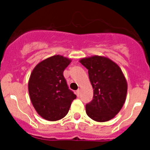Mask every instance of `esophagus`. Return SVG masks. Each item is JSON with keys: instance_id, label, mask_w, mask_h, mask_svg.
<instances>
[{"instance_id": "obj_1", "label": "esophagus", "mask_w": 150, "mask_h": 150, "mask_svg": "<svg viewBox=\"0 0 150 150\" xmlns=\"http://www.w3.org/2000/svg\"><path fill=\"white\" fill-rule=\"evenodd\" d=\"M76 95H77V97H79V95H80V89H79V88H78V89L76 90Z\"/></svg>"}]
</instances>
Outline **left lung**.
<instances>
[{"label":"left lung","mask_w":150,"mask_h":150,"mask_svg":"<svg viewBox=\"0 0 150 150\" xmlns=\"http://www.w3.org/2000/svg\"><path fill=\"white\" fill-rule=\"evenodd\" d=\"M79 62L88 69L94 89L93 99L86 105V113L96 122L112 120L122 109L126 99L128 84L118 64L108 58H83Z\"/></svg>","instance_id":"obj_1"}]
</instances>
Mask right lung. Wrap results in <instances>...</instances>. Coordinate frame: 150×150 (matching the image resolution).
Returning a JSON list of instances; mask_svg holds the SVG:
<instances>
[{"mask_svg":"<svg viewBox=\"0 0 150 150\" xmlns=\"http://www.w3.org/2000/svg\"><path fill=\"white\" fill-rule=\"evenodd\" d=\"M71 59L53 55L38 64L30 74L28 92L34 109L48 121H57L68 112L76 95L67 86L63 72Z\"/></svg>","mask_w":150,"mask_h":150,"instance_id":"obj_1","label":"right lung"}]
</instances>
